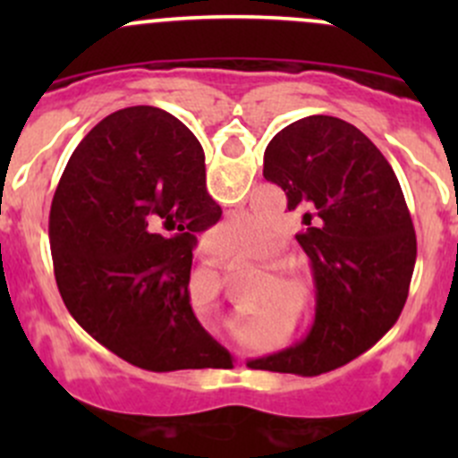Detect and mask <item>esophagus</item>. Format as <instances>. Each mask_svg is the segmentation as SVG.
Wrapping results in <instances>:
<instances>
[{
	"label": "esophagus",
	"instance_id": "1",
	"mask_svg": "<svg viewBox=\"0 0 458 458\" xmlns=\"http://www.w3.org/2000/svg\"><path fill=\"white\" fill-rule=\"evenodd\" d=\"M199 255L203 259H208V261L216 263V266H225V263H228V257H224V255H221V252H216L215 246H212L210 242H203L201 243V246H199Z\"/></svg>",
	"mask_w": 458,
	"mask_h": 458
}]
</instances>
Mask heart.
Masks as SVG:
<instances>
[{
    "instance_id": "b5f03b06",
    "label": "heart",
    "mask_w": 458,
    "mask_h": 458,
    "mask_svg": "<svg viewBox=\"0 0 458 458\" xmlns=\"http://www.w3.org/2000/svg\"><path fill=\"white\" fill-rule=\"evenodd\" d=\"M272 228L267 219L252 212H234L225 216L210 233L216 250L230 257H250L266 250L270 243Z\"/></svg>"
}]
</instances>
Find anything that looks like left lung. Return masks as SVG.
<instances>
[{"mask_svg": "<svg viewBox=\"0 0 458 458\" xmlns=\"http://www.w3.org/2000/svg\"><path fill=\"white\" fill-rule=\"evenodd\" d=\"M263 177L303 215L299 246L315 279V321L301 344L250 359L270 372H326L372 348L399 318L417 234L394 170L352 123L310 114L276 132Z\"/></svg>", "mask_w": 458, "mask_h": 458, "instance_id": "1", "label": "left lung"}]
</instances>
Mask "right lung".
<instances>
[{
	"instance_id": "right-lung-1",
	"label": "right lung",
	"mask_w": 458,
	"mask_h": 458,
	"mask_svg": "<svg viewBox=\"0 0 458 458\" xmlns=\"http://www.w3.org/2000/svg\"><path fill=\"white\" fill-rule=\"evenodd\" d=\"M197 137L165 110L132 106L72 152L50 208L59 294L75 321L150 372L233 363L191 303L197 234L221 219Z\"/></svg>"
}]
</instances>
